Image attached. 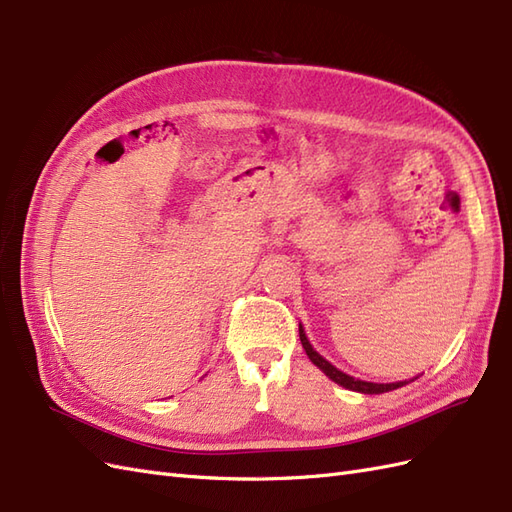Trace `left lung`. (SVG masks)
I'll return each instance as SVG.
<instances>
[{"instance_id": "left-lung-1", "label": "left lung", "mask_w": 512, "mask_h": 512, "mask_svg": "<svg viewBox=\"0 0 512 512\" xmlns=\"http://www.w3.org/2000/svg\"><path fill=\"white\" fill-rule=\"evenodd\" d=\"M299 337H301V344L305 348V354L309 356V361H312L318 369H322L324 374H327L333 382H337L339 386H344V389H348V391L365 393V395H380V393L395 391V389H399V386L408 384L406 380L404 382H391V384H378V382H365V380H359V378H352V376L344 374V371H339L335 365H331L327 359H322V356L312 348V344H309V339H307L301 324H299Z\"/></svg>"}]
</instances>
